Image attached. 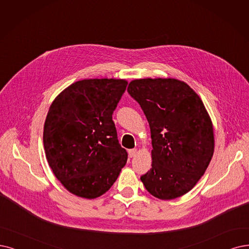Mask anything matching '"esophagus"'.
I'll use <instances>...</instances> for the list:
<instances>
[{"mask_svg": "<svg viewBox=\"0 0 249 249\" xmlns=\"http://www.w3.org/2000/svg\"><path fill=\"white\" fill-rule=\"evenodd\" d=\"M137 154V149H131V150H128V155L130 157H134Z\"/></svg>", "mask_w": 249, "mask_h": 249, "instance_id": "obj_1", "label": "esophagus"}]
</instances>
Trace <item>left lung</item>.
Returning a JSON list of instances; mask_svg holds the SVG:
<instances>
[{
	"instance_id": "left-lung-1",
	"label": "left lung",
	"mask_w": 249,
	"mask_h": 249,
	"mask_svg": "<svg viewBox=\"0 0 249 249\" xmlns=\"http://www.w3.org/2000/svg\"><path fill=\"white\" fill-rule=\"evenodd\" d=\"M127 92L150 126L152 167L141 177L146 190L162 200L183 196L200 180L213 155V127L203 102L176 78L134 79Z\"/></svg>"
}]
</instances>
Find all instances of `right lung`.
Instances as JSON below:
<instances>
[{"label": "right lung", "instance_id": "right-lung-1", "mask_svg": "<svg viewBox=\"0 0 249 249\" xmlns=\"http://www.w3.org/2000/svg\"><path fill=\"white\" fill-rule=\"evenodd\" d=\"M127 82L83 79L59 94L49 108L44 148L50 167L67 190L94 199L106 193L127 160L112 114Z\"/></svg>", "mask_w": 249, "mask_h": 249}]
</instances>
